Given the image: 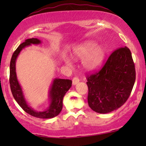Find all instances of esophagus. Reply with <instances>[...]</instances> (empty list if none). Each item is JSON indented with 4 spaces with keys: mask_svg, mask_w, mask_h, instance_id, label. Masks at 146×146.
<instances>
[{
    "mask_svg": "<svg viewBox=\"0 0 146 146\" xmlns=\"http://www.w3.org/2000/svg\"><path fill=\"white\" fill-rule=\"evenodd\" d=\"M79 82H80V80H79L78 78H74L73 79V85H76Z\"/></svg>",
    "mask_w": 146,
    "mask_h": 146,
    "instance_id": "34e87169",
    "label": "esophagus"
}]
</instances>
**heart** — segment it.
I'll return each instance as SVG.
<instances>
[{
  "instance_id": "heart-1",
  "label": "heart",
  "mask_w": 146,
  "mask_h": 146,
  "mask_svg": "<svg viewBox=\"0 0 146 146\" xmlns=\"http://www.w3.org/2000/svg\"><path fill=\"white\" fill-rule=\"evenodd\" d=\"M73 57L76 59H83L82 64L84 69L87 71H93L100 67L104 60L106 51L104 48L97 42L88 40L76 46L73 51ZM68 66H71L68 58L65 59Z\"/></svg>"
}]
</instances>
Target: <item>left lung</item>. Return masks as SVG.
<instances>
[{"label": "left lung", "mask_w": 146, "mask_h": 146, "mask_svg": "<svg viewBox=\"0 0 146 146\" xmlns=\"http://www.w3.org/2000/svg\"><path fill=\"white\" fill-rule=\"evenodd\" d=\"M135 75L130 49L124 46L115 50L100 71L87 77L90 108L102 114L120 108L131 93Z\"/></svg>", "instance_id": "1"}]
</instances>
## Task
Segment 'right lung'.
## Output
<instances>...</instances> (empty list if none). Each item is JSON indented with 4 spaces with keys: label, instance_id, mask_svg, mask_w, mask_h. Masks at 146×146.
<instances>
[{
    "label": "right lung",
    "instance_id": "1",
    "mask_svg": "<svg viewBox=\"0 0 146 146\" xmlns=\"http://www.w3.org/2000/svg\"><path fill=\"white\" fill-rule=\"evenodd\" d=\"M41 43L42 41L38 38H29L25 40L24 42L20 44L16 48L13 53L10 62L9 84L11 93L15 100L27 113L37 118L51 119L59 115L62 109L63 98L72 86L71 80L55 78L48 90V107L46 110L37 111L30 106L25 99L23 88L18 80L16 71V62L22 50L31 44H40Z\"/></svg>",
    "mask_w": 146,
    "mask_h": 146
}]
</instances>
